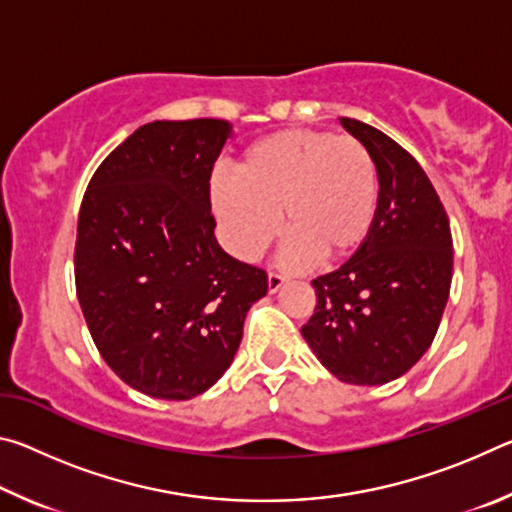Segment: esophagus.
<instances>
[{
	"label": "esophagus",
	"instance_id": "1",
	"mask_svg": "<svg viewBox=\"0 0 512 512\" xmlns=\"http://www.w3.org/2000/svg\"><path fill=\"white\" fill-rule=\"evenodd\" d=\"M284 284H287V277L277 275V273H268V293H277Z\"/></svg>",
	"mask_w": 512,
	"mask_h": 512
}]
</instances>
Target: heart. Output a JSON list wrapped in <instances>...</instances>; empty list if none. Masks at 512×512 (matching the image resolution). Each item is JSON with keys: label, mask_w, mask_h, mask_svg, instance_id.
<instances>
[{"label": "heart", "mask_w": 512, "mask_h": 512, "mask_svg": "<svg viewBox=\"0 0 512 512\" xmlns=\"http://www.w3.org/2000/svg\"><path fill=\"white\" fill-rule=\"evenodd\" d=\"M212 210L225 244L257 259L282 223L289 230L282 262L298 268L350 257L368 237L377 210V167L348 135L287 128L241 153L235 178L212 180Z\"/></svg>", "instance_id": "heart-1"}]
</instances>
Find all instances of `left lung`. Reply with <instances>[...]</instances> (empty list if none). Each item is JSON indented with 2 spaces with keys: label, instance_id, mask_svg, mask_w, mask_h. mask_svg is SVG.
<instances>
[{
  "label": "left lung",
  "instance_id": "8db88e82",
  "mask_svg": "<svg viewBox=\"0 0 512 512\" xmlns=\"http://www.w3.org/2000/svg\"><path fill=\"white\" fill-rule=\"evenodd\" d=\"M341 126L366 146L379 196L368 237L348 262L316 277V309L302 336L334 377L388 384L429 350L454 271L445 207L418 160L363 121Z\"/></svg>",
  "mask_w": 512,
  "mask_h": 512
}]
</instances>
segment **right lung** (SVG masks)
I'll return each instance as SVG.
<instances>
[{
    "instance_id": "obj_1",
    "label": "right lung",
    "mask_w": 512,
    "mask_h": 512,
    "mask_svg": "<svg viewBox=\"0 0 512 512\" xmlns=\"http://www.w3.org/2000/svg\"><path fill=\"white\" fill-rule=\"evenodd\" d=\"M232 126L151 121L99 164L83 196L76 296L103 361L149 397L192 400L230 368L262 268L219 246L210 176Z\"/></svg>"
}]
</instances>
